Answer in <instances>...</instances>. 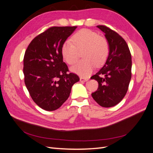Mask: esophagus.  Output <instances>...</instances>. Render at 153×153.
Masks as SVG:
<instances>
[{"label":"esophagus","instance_id":"obj_1","mask_svg":"<svg viewBox=\"0 0 153 153\" xmlns=\"http://www.w3.org/2000/svg\"><path fill=\"white\" fill-rule=\"evenodd\" d=\"M88 78H83V77H80V81L82 82H85L87 81H88Z\"/></svg>","mask_w":153,"mask_h":153}]
</instances>
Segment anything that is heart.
Wrapping results in <instances>:
<instances>
[{"label":"heart","instance_id":"obj_1","mask_svg":"<svg viewBox=\"0 0 153 153\" xmlns=\"http://www.w3.org/2000/svg\"><path fill=\"white\" fill-rule=\"evenodd\" d=\"M71 42L65 41L61 48V55L67 64L72 65L78 57V52H82L84 59L71 67L73 73L87 77L94 70L96 64L100 66L107 59L110 48L108 41L96 32L89 29H82L73 34Z\"/></svg>","mask_w":153,"mask_h":153}]
</instances>
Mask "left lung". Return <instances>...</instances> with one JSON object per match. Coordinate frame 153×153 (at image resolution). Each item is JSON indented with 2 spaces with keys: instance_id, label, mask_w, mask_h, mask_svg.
I'll use <instances>...</instances> for the list:
<instances>
[{
  "instance_id": "left-lung-1",
  "label": "left lung",
  "mask_w": 153,
  "mask_h": 153,
  "mask_svg": "<svg viewBox=\"0 0 153 153\" xmlns=\"http://www.w3.org/2000/svg\"><path fill=\"white\" fill-rule=\"evenodd\" d=\"M105 33L110 52L103 67L91 77L98 82L92 97L103 107L118 104L126 95L131 78V55L125 40L116 32L105 25H98Z\"/></svg>"
}]
</instances>
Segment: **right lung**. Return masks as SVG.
Segmentation results:
<instances>
[{
	"mask_svg": "<svg viewBox=\"0 0 153 153\" xmlns=\"http://www.w3.org/2000/svg\"><path fill=\"white\" fill-rule=\"evenodd\" d=\"M74 27H52L37 36L27 47L24 58L25 84L32 99L40 108L57 110L80 80L69 73L63 62L61 48L76 29Z\"/></svg>",
	"mask_w": 153,
	"mask_h": 153,
	"instance_id": "1",
	"label": "right lung"
}]
</instances>
